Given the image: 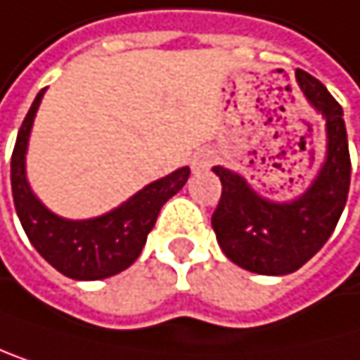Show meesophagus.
I'll return each mask as SVG.
<instances>
[{"mask_svg":"<svg viewBox=\"0 0 360 360\" xmlns=\"http://www.w3.org/2000/svg\"><path fill=\"white\" fill-rule=\"evenodd\" d=\"M214 164H216V153H214V150H200V153L192 160V168L194 170H207Z\"/></svg>","mask_w":360,"mask_h":360,"instance_id":"1","label":"esophagus"}]
</instances>
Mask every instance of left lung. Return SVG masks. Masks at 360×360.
I'll use <instances>...</instances> for the list:
<instances>
[{
  "mask_svg": "<svg viewBox=\"0 0 360 360\" xmlns=\"http://www.w3.org/2000/svg\"><path fill=\"white\" fill-rule=\"evenodd\" d=\"M296 79L311 105L326 118V162L313 186L289 202L261 198L240 174L214 166L222 194L212 226L222 252L240 268L281 276L296 272L333 235L350 190V150L343 110L326 86L296 71Z\"/></svg>",
  "mask_w": 360,
  "mask_h": 360,
  "instance_id": "obj_1",
  "label": "left lung"
}]
</instances>
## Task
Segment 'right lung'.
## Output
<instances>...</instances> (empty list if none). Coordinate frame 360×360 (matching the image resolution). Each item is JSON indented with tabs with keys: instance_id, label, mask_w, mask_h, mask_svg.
<instances>
[{
	"instance_id": "obj_1",
	"label": "right lung",
	"mask_w": 360,
	"mask_h": 360,
	"mask_svg": "<svg viewBox=\"0 0 360 360\" xmlns=\"http://www.w3.org/2000/svg\"><path fill=\"white\" fill-rule=\"evenodd\" d=\"M43 92L45 90L36 94L27 116L23 118L10 160V184L17 216L32 246L64 276L75 281H101L114 276L127 270L140 257L162 205L186 186L190 168H179L172 174L148 184L127 202L99 218L64 220L51 214L32 194L25 179L27 138Z\"/></svg>"
}]
</instances>
